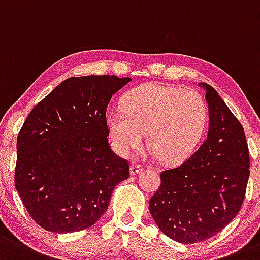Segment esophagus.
<instances>
[{"mask_svg":"<svg viewBox=\"0 0 260 260\" xmlns=\"http://www.w3.org/2000/svg\"><path fill=\"white\" fill-rule=\"evenodd\" d=\"M142 169H143V166L138 165V163H133V165L131 166V174H132V176H136V174H138Z\"/></svg>","mask_w":260,"mask_h":260,"instance_id":"34e87169","label":"esophagus"}]
</instances>
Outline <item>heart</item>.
<instances>
[{
    "label": "heart",
    "mask_w": 260,
    "mask_h": 260,
    "mask_svg": "<svg viewBox=\"0 0 260 260\" xmlns=\"http://www.w3.org/2000/svg\"><path fill=\"white\" fill-rule=\"evenodd\" d=\"M107 124L117 152L129 155L147 143L160 160L179 163L194 153L208 124V107L198 92L144 84L122 98Z\"/></svg>",
    "instance_id": "heart-1"
}]
</instances>
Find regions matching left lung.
<instances>
[{
  "label": "left lung",
  "instance_id": "1",
  "mask_svg": "<svg viewBox=\"0 0 260 260\" xmlns=\"http://www.w3.org/2000/svg\"><path fill=\"white\" fill-rule=\"evenodd\" d=\"M206 88L209 131L188 159L160 173L149 201L158 228L184 244L204 242L238 214L249 178V149L244 128L212 86Z\"/></svg>",
  "mask_w": 260,
  "mask_h": 260
}]
</instances>
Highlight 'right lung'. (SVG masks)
Masks as SVG:
<instances>
[{"label": "right lung", "mask_w": 260, "mask_h": 260, "mask_svg": "<svg viewBox=\"0 0 260 260\" xmlns=\"http://www.w3.org/2000/svg\"><path fill=\"white\" fill-rule=\"evenodd\" d=\"M129 77H71L35 106L17 137L15 187L29 217L54 233L86 229L107 210L129 163L108 143L106 111Z\"/></svg>", "instance_id": "add662e5"}]
</instances>
